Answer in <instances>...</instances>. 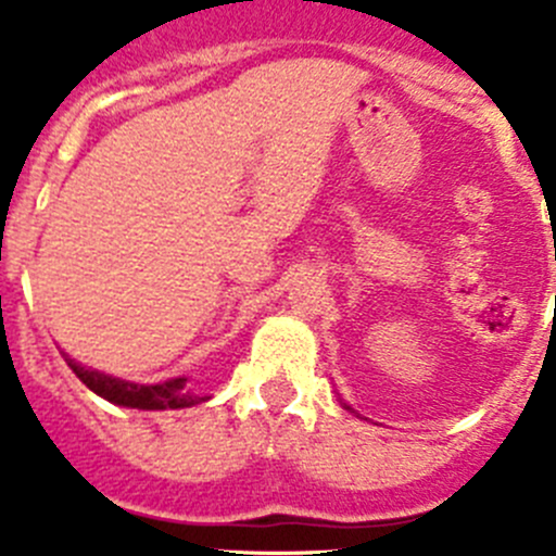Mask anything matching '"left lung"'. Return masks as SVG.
Returning <instances> with one entry per match:
<instances>
[{
  "label": "left lung",
  "mask_w": 556,
  "mask_h": 556,
  "mask_svg": "<svg viewBox=\"0 0 556 556\" xmlns=\"http://www.w3.org/2000/svg\"><path fill=\"white\" fill-rule=\"evenodd\" d=\"M342 406H345V403H342ZM345 408H349V412H351V406H345Z\"/></svg>",
  "instance_id": "left-lung-1"
}]
</instances>
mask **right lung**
I'll return each mask as SVG.
<instances>
[{"label":"right lung","instance_id":"right-lung-1","mask_svg":"<svg viewBox=\"0 0 556 556\" xmlns=\"http://www.w3.org/2000/svg\"><path fill=\"white\" fill-rule=\"evenodd\" d=\"M65 362L67 367L79 376V381L85 383L87 389H92L98 397L114 403V406L139 408V412H167V408H191L197 406V403L207 401V397L194 395V392L186 387V376L167 378V381L161 383H134L79 365V362L71 359V356H65Z\"/></svg>","mask_w":556,"mask_h":556}]
</instances>
